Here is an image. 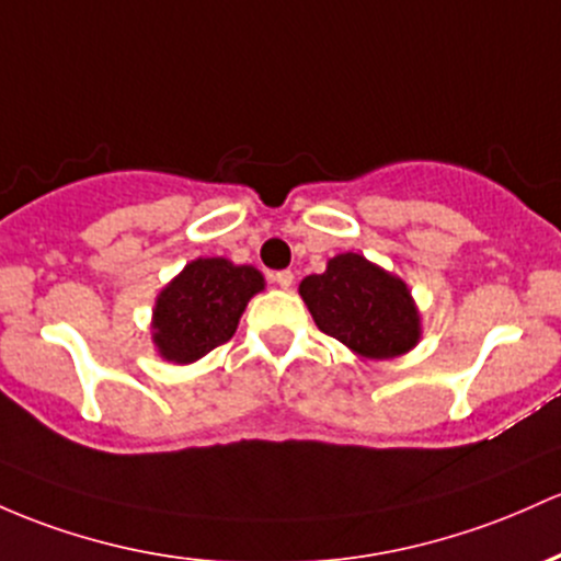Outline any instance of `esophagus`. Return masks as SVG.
<instances>
[{
	"mask_svg": "<svg viewBox=\"0 0 561 561\" xmlns=\"http://www.w3.org/2000/svg\"><path fill=\"white\" fill-rule=\"evenodd\" d=\"M271 279H274L282 290H290L293 282H295V274L293 271H276V274H271Z\"/></svg>",
	"mask_w": 561,
	"mask_h": 561,
	"instance_id": "34e87169",
	"label": "esophagus"
}]
</instances>
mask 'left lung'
Listing matches in <instances>:
<instances>
[{"instance_id": "8db88e82", "label": "left lung", "mask_w": 561, "mask_h": 561, "mask_svg": "<svg viewBox=\"0 0 561 561\" xmlns=\"http://www.w3.org/2000/svg\"><path fill=\"white\" fill-rule=\"evenodd\" d=\"M313 322L365 359H393L421 341V313L399 276L359 252L330 257L324 274L300 282Z\"/></svg>"}]
</instances>
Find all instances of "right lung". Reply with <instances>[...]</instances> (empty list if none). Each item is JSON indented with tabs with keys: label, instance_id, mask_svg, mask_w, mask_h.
Here are the masks:
<instances>
[{
	"label": "right lung",
	"instance_id": "right-lung-1",
	"mask_svg": "<svg viewBox=\"0 0 561 561\" xmlns=\"http://www.w3.org/2000/svg\"><path fill=\"white\" fill-rule=\"evenodd\" d=\"M266 287L252 266H233L226 257H196L157 295L151 341L159 356L191 365L237 332L248 300Z\"/></svg>",
	"mask_w": 561,
	"mask_h": 561
}]
</instances>
